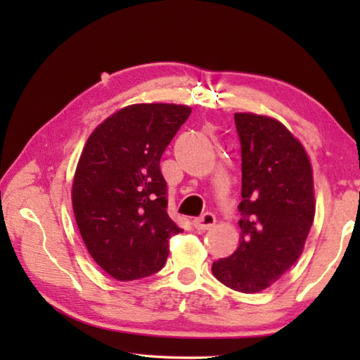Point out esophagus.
Wrapping results in <instances>:
<instances>
[{
    "label": "esophagus",
    "mask_w": 360,
    "mask_h": 360,
    "mask_svg": "<svg viewBox=\"0 0 360 360\" xmlns=\"http://www.w3.org/2000/svg\"><path fill=\"white\" fill-rule=\"evenodd\" d=\"M214 224H216V216L212 214V212H206V214H203L202 217L195 219V221H193L195 229L202 230V231L210 230Z\"/></svg>",
    "instance_id": "esophagus-1"
}]
</instances>
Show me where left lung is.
<instances>
[{"label":"left lung","mask_w":360,"mask_h":360,"mask_svg":"<svg viewBox=\"0 0 360 360\" xmlns=\"http://www.w3.org/2000/svg\"><path fill=\"white\" fill-rule=\"evenodd\" d=\"M235 125L241 141L240 245L212 264V275L230 289L254 294L300 259L316 211L313 167L279 120L236 112Z\"/></svg>","instance_id":"left-lung-1"}]
</instances>
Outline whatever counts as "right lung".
Segmentation results:
<instances>
[{
	"label": "right lung",
	"mask_w": 360,
	"mask_h": 360,
	"mask_svg": "<svg viewBox=\"0 0 360 360\" xmlns=\"http://www.w3.org/2000/svg\"><path fill=\"white\" fill-rule=\"evenodd\" d=\"M192 109L138 103L90 133L72 178V211L94 260L117 281L157 273L182 231L167 212L163 150Z\"/></svg>",
	"instance_id": "add662e5"
}]
</instances>
